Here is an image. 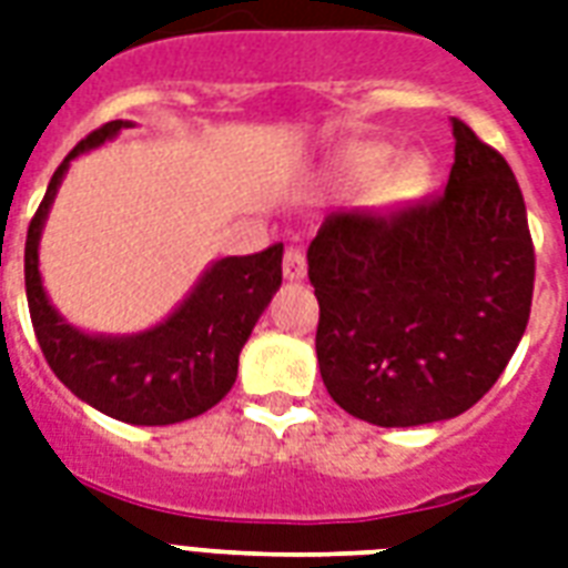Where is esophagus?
I'll list each match as a JSON object with an SVG mask.
<instances>
[{"label": "esophagus", "instance_id": "esophagus-1", "mask_svg": "<svg viewBox=\"0 0 568 568\" xmlns=\"http://www.w3.org/2000/svg\"><path fill=\"white\" fill-rule=\"evenodd\" d=\"M283 274L285 280H303L306 276V255L297 246H288L283 255Z\"/></svg>", "mask_w": 568, "mask_h": 568}]
</instances>
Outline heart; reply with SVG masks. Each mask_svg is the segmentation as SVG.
I'll return each mask as SVG.
<instances>
[{
    "label": "heart",
    "instance_id": "b5f03b06",
    "mask_svg": "<svg viewBox=\"0 0 568 568\" xmlns=\"http://www.w3.org/2000/svg\"><path fill=\"white\" fill-rule=\"evenodd\" d=\"M331 181L345 193L384 187L389 199H410L428 184V160L410 154L396 166V151L387 145H354L336 158Z\"/></svg>",
    "mask_w": 568,
    "mask_h": 568
}]
</instances>
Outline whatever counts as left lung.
Segmentation results:
<instances>
[{"mask_svg": "<svg viewBox=\"0 0 568 568\" xmlns=\"http://www.w3.org/2000/svg\"><path fill=\"white\" fill-rule=\"evenodd\" d=\"M432 202L336 211L306 250L324 387L352 417L405 428L458 417L495 387L530 318L536 255L513 169L453 119Z\"/></svg>", "mask_w": 568, "mask_h": 568, "instance_id": "obj_1", "label": "left lung"}]
</instances>
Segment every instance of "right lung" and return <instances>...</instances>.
<instances>
[{
  "label": "right lung",
  "mask_w": 568,
  "mask_h": 568,
  "mask_svg": "<svg viewBox=\"0 0 568 568\" xmlns=\"http://www.w3.org/2000/svg\"><path fill=\"white\" fill-rule=\"evenodd\" d=\"M130 121L92 130L55 169L26 235V301L34 336L55 378L77 399L133 426H169L199 417L237 378V354L283 283V244L226 255L199 276L166 322L133 336H92L59 315L38 271V244L71 160L112 140Z\"/></svg>",
  "instance_id": "obj_1"
}]
</instances>
